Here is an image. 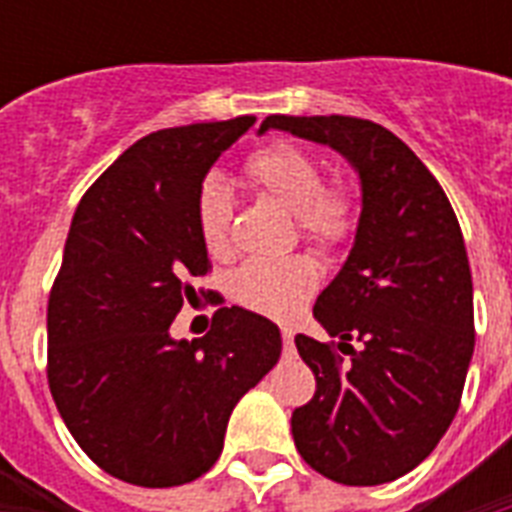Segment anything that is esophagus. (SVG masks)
Returning <instances> with one entry per match:
<instances>
[{
	"label": "esophagus",
	"instance_id": "34e87169",
	"mask_svg": "<svg viewBox=\"0 0 512 512\" xmlns=\"http://www.w3.org/2000/svg\"><path fill=\"white\" fill-rule=\"evenodd\" d=\"M281 337H284V350H287V353H292V350H295V329L284 327L281 329Z\"/></svg>",
	"mask_w": 512,
	"mask_h": 512
}]
</instances>
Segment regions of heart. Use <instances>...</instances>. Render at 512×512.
I'll return each instance as SVG.
<instances>
[{
	"label": "heart",
	"mask_w": 512,
	"mask_h": 512,
	"mask_svg": "<svg viewBox=\"0 0 512 512\" xmlns=\"http://www.w3.org/2000/svg\"><path fill=\"white\" fill-rule=\"evenodd\" d=\"M249 185L297 217L311 247L332 252L356 231V196L345 183L324 185V162L295 143L257 148L244 164ZM233 199L217 177H207L196 196V223L209 255H225L231 239ZM316 289V271L303 257L252 260L233 276V297L252 311L289 319Z\"/></svg>",
	"instance_id": "1"
}]
</instances>
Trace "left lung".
<instances>
[{
	"label": "left lung",
	"instance_id": "8db88e82",
	"mask_svg": "<svg viewBox=\"0 0 512 512\" xmlns=\"http://www.w3.org/2000/svg\"><path fill=\"white\" fill-rule=\"evenodd\" d=\"M268 130L335 148L361 180L353 249L313 305L348 358L295 337L316 374L313 398L292 412L297 452L337 484H388L436 449L460 409L476 345L460 223L428 167L380 124L273 114Z\"/></svg>",
	"mask_w": 512,
	"mask_h": 512
}]
</instances>
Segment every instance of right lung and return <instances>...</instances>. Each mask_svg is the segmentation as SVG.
<instances>
[{"label":"right lung","instance_id":"right-lung-1","mask_svg":"<svg viewBox=\"0 0 512 512\" xmlns=\"http://www.w3.org/2000/svg\"><path fill=\"white\" fill-rule=\"evenodd\" d=\"M255 116L151 132L84 193L47 303V380L98 468L148 489L188 484L223 452L233 406L281 356L273 321L217 308L199 340L170 327L212 268L196 223L209 167ZM204 295V292H201Z\"/></svg>","mask_w":512,"mask_h":512}]
</instances>
